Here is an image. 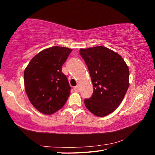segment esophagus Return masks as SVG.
<instances>
[{
    "mask_svg": "<svg viewBox=\"0 0 155 155\" xmlns=\"http://www.w3.org/2000/svg\"><path fill=\"white\" fill-rule=\"evenodd\" d=\"M74 90H75V91H76V92H79V91H80V86H79V85H77V86H75V87H74Z\"/></svg>",
    "mask_w": 155,
    "mask_h": 155,
    "instance_id": "34e87169",
    "label": "esophagus"
}]
</instances>
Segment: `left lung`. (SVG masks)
<instances>
[{
	"label": "left lung",
	"mask_w": 155,
	"mask_h": 155,
	"mask_svg": "<svg viewBox=\"0 0 155 155\" xmlns=\"http://www.w3.org/2000/svg\"><path fill=\"white\" fill-rule=\"evenodd\" d=\"M90 74L94 92L85 106L98 117L113 113L122 103L129 85V71L122 57L104 46L80 49Z\"/></svg>",
	"instance_id": "8db88e82"
}]
</instances>
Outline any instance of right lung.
I'll list each match as a JSON object with an SVG mask.
<instances>
[{"label": "right lung", "instance_id": "add662e5", "mask_svg": "<svg viewBox=\"0 0 155 155\" xmlns=\"http://www.w3.org/2000/svg\"><path fill=\"white\" fill-rule=\"evenodd\" d=\"M71 51L64 47L45 49L31 60L24 71L28 99L42 114L51 115L59 110L70 95L71 88L61 68Z\"/></svg>", "mask_w": 155, "mask_h": 155}]
</instances>
